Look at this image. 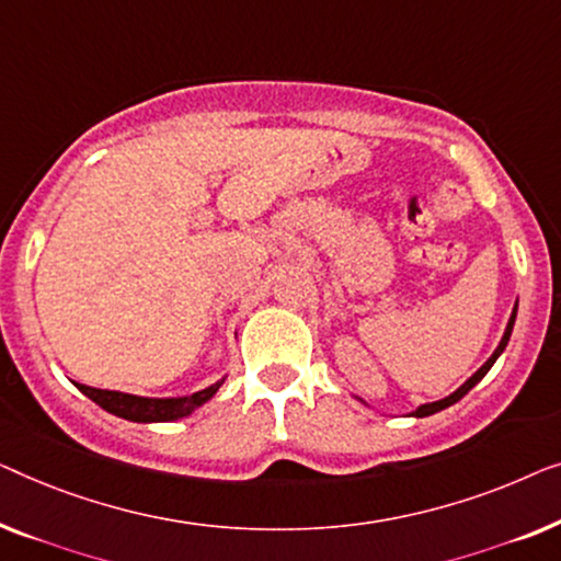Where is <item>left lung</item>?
Instances as JSON below:
<instances>
[{"label": "left lung", "mask_w": 561, "mask_h": 561, "mask_svg": "<svg viewBox=\"0 0 561 561\" xmlns=\"http://www.w3.org/2000/svg\"><path fill=\"white\" fill-rule=\"evenodd\" d=\"M516 310H518V302H516V307H514V312H511V320H508V325H506V333H503V337H501V343H499V348H495V351H493V356H491V358H488V360L483 363V366H480V368L476 370V374H472V376L468 378V381H465V383L460 386V389H457L455 393H449V397H445V399H439V401H432V404H422V407H420V409H416V412H414V416H430V414H435V412H442V409L453 407V404H455V401H460V399L465 397V393H468V391L472 389V386H476V383L480 381V378H483V376L488 374V370H491V366H493V363H495V360H499V356H501V353H503V348H506V345H508L511 330H514V322H516Z\"/></svg>", "instance_id": "1"}]
</instances>
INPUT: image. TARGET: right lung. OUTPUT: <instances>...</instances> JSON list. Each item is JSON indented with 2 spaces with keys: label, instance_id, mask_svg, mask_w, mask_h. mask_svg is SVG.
<instances>
[{
  "label": "right lung",
  "instance_id": "obj_1",
  "mask_svg": "<svg viewBox=\"0 0 561 561\" xmlns=\"http://www.w3.org/2000/svg\"><path fill=\"white\" fill-rule=\"evenodd\" d=\"M224 378L218 383L208 386L198 393H191V397L180 399H147V397H134V393H122V391H106V389H93V386L76 383L85 397L96 401L101 409H106L108 414L122 416V420L129 422H172L183 420L195 409L203 407L213 393L220 389Z\"/></svg>",
  "mask_w": 561,
  "mask_h": 561
}]
</instances>
